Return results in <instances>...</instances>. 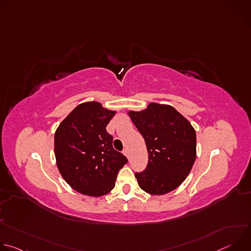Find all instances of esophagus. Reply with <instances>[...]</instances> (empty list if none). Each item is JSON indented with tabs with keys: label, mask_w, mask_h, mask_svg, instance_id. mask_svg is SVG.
<instances>
[{
	"label": "esophagus",
	"mask_w": 251,
	"mask_h": 251,
	"mask_svg": "<svg viewBox=\"0 0 251 251\" xmlns=\"http://www.w3.org/2000/svg\"><path fill=\"white\" fill-rule=\"evenodd\" d=\"M123 154H124V155H125V156H126V157L129 159V150H128L127 148H126V149L123 151Z\"/></svg>",
	"instance_id": "34e87169"
}]
</instances>
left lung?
<instances>
[{
	"label": "left lung",
	"instance_id": "1",
	"mask_svg": "<svg viewBox=\"0 0 251 251\" xmlns=\"http://www.w3.org/2000/svg\"><path fill=\"white\" fill-rule=\"evenodd\" d=\"M128 115L146 143L148 165L135 173L139 187L150 195H165L180 186L197 157V136L192 124L173 106L150 103Z\"/></svg>",
	"mask_w": 251,
	"mask_h": 251
}]
</instances>
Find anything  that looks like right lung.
Instances as JSON below:
<instances>
[{
	"label": "right lung",
	"instance_id": "right-lung-1",
	"mask_svg": "<svg viewBox=\"0 0 251 251\" xmlns=\"http://www.w3.org/2000/svg\"><path fill=\"white\" fill-rule=\"evenodd\" d=\"M116 111L90 101L77 105L54 134V155L65 182L78 193L101 197L111 192L118 172L128 162L114 150L106 126Z\"/></svg>",
	"mask_w": 251,
	"mask_h": 251
}]
</instances>
